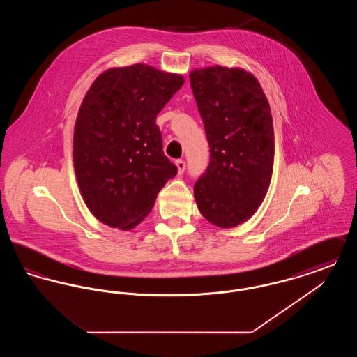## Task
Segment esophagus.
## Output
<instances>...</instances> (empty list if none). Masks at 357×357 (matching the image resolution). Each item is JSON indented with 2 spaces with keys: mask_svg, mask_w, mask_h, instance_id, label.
I'll list each match as a JSON object with an SVG mask.
<instances>
[{
  "mask_svg": "<svg viewBox=\"0 0 357 357\" xmlns=\"http://www.w3.org/2000/svg\"><path fill=\"white\" fill-rule=\"evenodd\" d=\"M175 166L178 167V174H179V175L183 174L185 170H186V163H185V160H182V159L175 160Z\"/></svg>",
  "mask_w": 357,
  "mask_h": 357,
  "instance_id": "34e87169",
  "label": "esophagus"
}]
</instances>
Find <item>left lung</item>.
Here are the masks:
<instances>
[{"label":"left lung","instance_id":"8db88e82","mask_svg":"<svg viewBox=\"0 0 357 357\" xmlns=\"http://www.w3.org/2000/svg\"><path fill=\"white\" fill-rule=\"evenodd\" d=\"M190 84L210 146V163L194 186L201 214L229 229L248 221L271 185L274 130L268 99L243 69H194Z\"/></svg>","mask_w":357,"mask_h":357}]
</instances>
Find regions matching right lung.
Returning a JSON list of instances; mask_svg holds the SVG:
<instances>
[{"label": "right lung", "instance_id": "1", "mask_svg": "<svg viewBox=\"0 0 357 357\" xmlns=\"http://www.w3.org/2000/svg\"><path fill=\"white\" fill-rule=\"evenodd\" d=\"M183 83L181 75L135 64L102 72L86 92L75 124L73 163L85 204L102 223L135 227L176 175L156 116Z\"/></svg>", "mask_w": 357, "mask_h": 357}]
</instances>
